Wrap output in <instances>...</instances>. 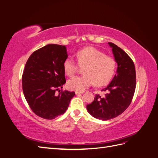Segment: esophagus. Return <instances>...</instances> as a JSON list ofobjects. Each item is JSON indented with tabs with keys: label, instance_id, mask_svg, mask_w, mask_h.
Listing matches in <instances>:
<instances>
[{
	"label": "esophagus",
	"instance_id": "1",
	"mask_svg": "<svg viewBox=\"0 0 158 158\" xmlns=\"http://www.w3.org/2000/svg\"><path fill=\"white\" fill-rule=\"evenodd\" d=\"M75 94H76V95L82 94H83V92H75Z\"/></svg>",
	"mask_w": 158,
	"mask_h": 158
}]
</instances>
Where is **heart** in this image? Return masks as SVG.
Wrapping results in <instances>:
<instances>
[{"label": "heart", "mask_w": 158, "mask_h": 158, "mask_svg": "<svg viewBox=\"0 0 158 158\" xmlns=\"http://www.w3.org/2000/svg\"><path fill=\"white\" fill-rule=\"evenodd\" d=\"M76 56L79 66L85 67L83 70L85 75L70 79L67 82L69 89L81 92L94 83L97 86L106 85L113 78L116 68V62L113 57L93 47L78 51ZM78 67L74 60L70 57L63 63L64 73L68 76H73Z\"/></svg>", "instance_id": "1"}]
</instances>
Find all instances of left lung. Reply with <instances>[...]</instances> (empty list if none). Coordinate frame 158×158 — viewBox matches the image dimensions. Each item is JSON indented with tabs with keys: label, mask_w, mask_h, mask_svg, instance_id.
Listing matches in <instances>:
<instances>
[{
	"label": "left lung",
	"mask_w": 158,
	"mask_h": 158,
	"mask_svg": "<svg viewBox=\"0 0 158 158\" xmlns=\"http://www.w3.org/2000/svg\"><path fill=\"white\" fill-rule=\"evenodd\" d=\"M108 44L117 63V73L107 86L102 89L107 94L102 98L95 95L87 105L88 113L94 117L107 121L122 114L131 104L136 88V71L132 60L120 47L113 43Z\"/></svg>",
	"instance_id": "obj_1"
}]
</instances>
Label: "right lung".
Segmentation results:
<instances>
[{"label":"right lung","instance_id":"right-lung-1","mask_svg":"<svg viewBox=\"0 0 158 158\" xmlns=\"http://www.w3.org/2000/svg\"><path fill=\"white\" fill-rule=\"evenodd\" d=\"M66 47L47 45L33 52L22 74V89L30 107L37 116L54 119L67 110L75 93L61 91L66 83L63 63ZM59 91V94L55 92Z\"/></svg>","mask_w":158,"mask_h":158}]
</instances>
